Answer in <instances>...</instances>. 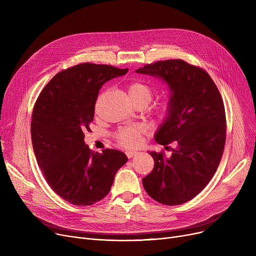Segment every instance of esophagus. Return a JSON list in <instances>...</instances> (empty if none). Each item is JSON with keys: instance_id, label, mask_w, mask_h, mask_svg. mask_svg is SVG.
Listing matches in <instances>:
<instances>
[{"instance_id": "obj_1", "label": "esophagus", "mask_w": 256, "mask_h": 256, "mask_svg": "<svg viewBox=\"0 0 256 256\" xmlns=\"http://www.w3.org/2000/svg\"><path fill=\"white\" fill-rule=\"evenodd\" d=\"M126 154L128 158H132L134 156H136V154H137V152H132V150H130V152H126Z\"/></svg>"}]
</instances>
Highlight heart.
<instances>
[{
    "mask_svg": "<svg viewBox=\"0 0 256 256\" xmlns=\"http://www.w3.org/2000/svg\"><path fill=\"white\" fill-rule=\"evenodd\" d=\"M128 94L130 100L134 102L145 100L147 104H150L152 98V88L140 80H135L132 82L128 86ZM168 106L163 104L162 110L166 111ZM144 132V128L142 126H130L121 128L117 132V141L118 143L128 148H132L136 147L141 140V134Z\"/></svg>",
    "mask_w": 256,
    "mask_h": 256,
    "instance_id": "obj_1",
    "label": "heart"
}]
</instances>
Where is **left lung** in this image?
I'll use <instances>...</instances> for the list:
<instances>
[{
  "instance_id": "1",
  "label": "left lung",
  "mask_w": 256,
  "mask_h": 256,
  "mask_svg": "<svg viewBox=\"0 0 256 256\" xmlns=\"http://www.w3.org/2000/svg\"><path fill=\"white\" fill-rule=\"evenodd\" d=\"M136 72L167 84V115L154 140L164 146L178 144L170 158L150 152L154 167L142 180L143 186L160 204H182L204 189L221 160L226 138L221 94L206 70L182 60L147 64Z\"/></svg>"
}]
</instances>
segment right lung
Returning a JSON list of instances; mask_svg holds the SVG:
<instances>
[{
  "instance_id": "1",
  "label": "right lung",
  "mask_w": 256,
  "mask_h": 256,
  "mask_svg": "<svg viewBox=\"0 0 256 256\" xmlns=\"http://www.w3.org/2000/svg\"><path fill=\"white\" fill-rule=\"evenodd\" d=\"M126 72L110 65L78 64L54 76L36 100L31 137L38 166L52 189L72 204L102 200L128 162L122 152L94 154L84 141L100 89Z\"/></svg>"
}]
</instances>
